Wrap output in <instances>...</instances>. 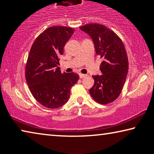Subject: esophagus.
<instances>
[{
  "instance_id": "obj_1",
  "label": "esophagus",
  "mask_w": 154,
  "mask_h": 154,
  "mask_svg": "<svg viewBox=\"0 0 154 154\" xmlns=\"http://www.w3.org/2000/svg\"><path fill=\"white\" fill-rule=\"evenodd\" d=\"M86 76H87V75H85V74H82V73L79 74V77L81 78V79H83V78H84Z\"/></svg>"
}]
</instances>
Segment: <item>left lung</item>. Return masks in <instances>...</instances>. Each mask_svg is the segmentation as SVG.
Returning <instances> with one entry per match:
<instances>
[{"label": "left lung", "instance_id": "8db88e82", "mask_svg": "<svg viewBox=\"0 0 154 154\" xmlns=\"http://www.w3.org/2000/svg\"><path fill=\"white\" fill-rule=\"evenodd\" d=\"M79 28L90 36L96 55L103 59L102 75L92 76L94 84L90 89V95L98 103H110L120 94L128 72L124 43L113 30L102 24H89Z\"/></svg>", "mask_w": 154, "mask_h": 154}]
</instances>
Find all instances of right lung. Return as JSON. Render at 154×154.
Returning a JSON list of instances; mask_svg holds the SVG:
<instances>
[{
  "mask_svg": "<svg viewBox=\"0 0 154 154\" xmlns=\"http://www.w3.org/2000/svg\"><path fill=\"white\" fill-rule=\"evenodd\" d=\"M75 30L52 26L36 38L31 47L25 70L27 84L38 103L49 109L59 108L69 100L71 88L79 80L75 72H61L60 55Z\"/></svg>",
  "mask_w": 154,
  "mask_h": 154,
  "instance_id": "right-lung-1",
  "label": "right lung"
}]
</instances>
